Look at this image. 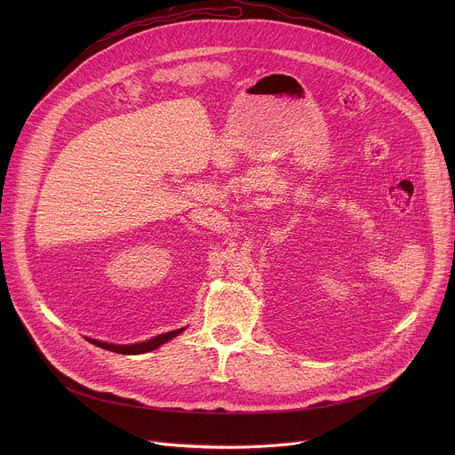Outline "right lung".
<instances>
[{"mask_svg": "<svg viewBox=\"0 0 455 455\" xmlns=\"http://www.w3.org/2000/svg\"><path fill=\"white\" fill-rule=\"evenodd\" d=\"M185 328H180L176 331H169V333H162L151 340H146V342H140V344H127V346H118V344H108V342H100V340H93V339H88L92 344L106 349V351H113V353H120V355H142V353H149L156 347H160L162 344L169 342L171 339L178 337Z\"/></svg>", "mask_w": 455, "mask_h": 455, "instance_id": "right-lung-1", "label": "right lung"}]
</instances>
